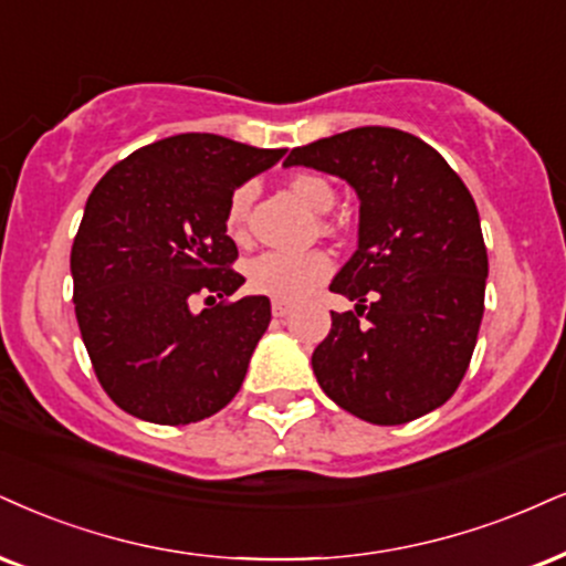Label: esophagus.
I'll use <instances>...</instances> for the list:
<instances>
[{"mask_svg": "<svg viewBox=\"0 0 566 566\" xmlns=\"http://www.w3.org/2000/svg\"><path fill=\"white\" fill-rule=\"evenodd\" d=\"M289 312H291V304L289 302H277V298H275V302H272V315H275V317H285V315H289Z\"/></svg>", "mask_w": 566, "mask_h": 566, "instance_id": "34e87169", "label": "esophagus"}]
</instances>
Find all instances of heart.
I'll list each match as a JSON object with an SVG mask.
<instances>
[{
	"mask_svg": "<svg viewBox=\"0 0 566 566\" xmlns=\"http://www.w3.org/2000/svg\"><path fill=\"white\" fill-rule=\"evenodd\" d=\"M291 191L315 212H327L336 201V193L327 180L310 172H298L291 178ZM251 201H254V184H241L230 193L226 207V230L233 239H241L247 228ZM333 272V260L325 251H302V254H289V251H262L247 264V283L254 294L277 298V302H296L319 283H325Z\"/></svg>",
	"mask_w": 566,
	"mask_h": 566,
	"instance_id": "b5f03b06",
	"label": "heart"
}]
</instances>
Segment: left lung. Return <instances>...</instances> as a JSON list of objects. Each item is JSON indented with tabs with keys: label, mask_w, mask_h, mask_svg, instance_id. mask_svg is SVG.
Wrapping results in <instances>:
<instances>
[{
	"label": "left lung",
	"mask_w": 566,
	"mask_h": 566,
	"mask_svg": "<svg viewBox=\"0 0 566 566\" xmlns=\"http://www.w3.org/2000/svg\"><path fill=\"white\" fill-rule=\"evenodd\" d=\"M285 167L344 178L359 197V247L312 354L319 388L359 420L403 424L453 396L485 310L488 251L475 199L422 138L382 125L296 146Z\"/></svg>",
	"instance_id": "left-lung-1"
}]
</instances>
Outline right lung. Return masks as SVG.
I'll return each mask as SVG.
<instances>
[{
    "label": "right lung",
    "mask_w": 566,
    "mask_h": 566,
    "mask_svg": "<svg viewBox=\"0 0 566 566\" xmlns=\"http://www.w3.org/2000/svg\"><path fill=\"white\" fill-rule=\"evenodd\" d=\"M285 149L214 134L163 138L94 186L70 251L73 304L96 378L117 407L155 424L212 417L239 394L270 298L243 296L226 230L230 193ZM221 298L199 316L193 295Z\"/></svg>",
    "instance_id": "add662e5"
}]
</instances>
